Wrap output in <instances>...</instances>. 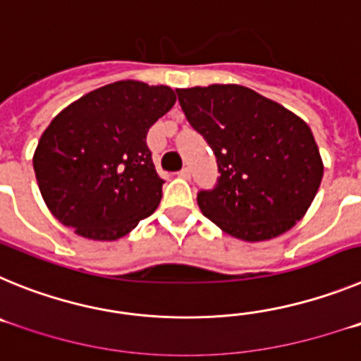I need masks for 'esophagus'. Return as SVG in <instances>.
Wrapping results in <instances>:
<instances>
[{
	"label": "esophagus",
	"mask_w": 361,
	"mask_h": 361,
	"mask_svg": "<svg viewBox=\"0 0 361 361\" xmlns=\"http://www.w3.org/2000/svg\"><path fill=\"white\" fill-rule=\"evenodd\" d=\"M178 177H180V178H190L191 177V170H190V168H183V170L178 171Z\"/></svg>",
	"instance_id": "34e87169"
}]
</instances>
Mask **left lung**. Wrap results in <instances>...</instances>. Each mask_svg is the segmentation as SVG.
<instances>
[{
    "instance_id": "8db88e82",
    "label": "left lung",
    "mask_w": 361,
    "mask_h": 361,
    "mask_svg": "<svg viewBox=\"0 0 361 361\" xmlns=\"http://www.w3.org/2000/svg\"><path fill=\"white\" fill-rule=\"evenodd\" d=\"M175 92L186 119L219 162V184L197 197L202 215L245 242L289 231L307 213L324 177L307 123L240 85Z\"/></svg>"
}]
</instances>
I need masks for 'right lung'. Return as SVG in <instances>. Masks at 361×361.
Listing matches in <instances>:
<instances>
[{
  "mask_svg": "<svg viewBox=\"0 0 361 361\" xmlns=\"http://www.w3.org/2000/svg\"><path fill=\"white\" fill-rule=\"evenodd\" d=\"M175 101L170 86L128 79L88 92L59 111L32 159L50 213L79 237L106 242L152 215L164 180L146 135Z\"/></svg>",
  "mask_w": 361,
  "mask_h": 361,
  "instance_id": "right-lung-1",
  "label": "right lung"
}]
</instances>
